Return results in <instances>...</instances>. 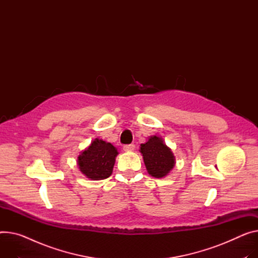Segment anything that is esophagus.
<instances>
[{
  "label": "esophagus",
  "mask_w": 258,
  "mask_h": 258,
  "mask_svg": "<svg viewBox=\"0 0 258 258\" xmlns=\"http://www.w3.org/2000/svg\"><path fill=\"white\" fill-rule=\"evenodd\" d=\"M134 149H135V146H134V145H126V146H124V148H123V150H124L125 152H132Z\"/></svg>",
  "instance_id": "34e87169"
}]
</instances>
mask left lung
I'll use <instances>...</instances> for the list:
<instances>
[{
	"label": "left lung",
	"mask_w": 258,
	"mask_h": 258,
	"mask_svg": "<svg viewBox=\"0 0 258 258\" xmlns=\"http://www.w3.org/2000/svg\"><path fill=\"white\" fill-rule=\"evenodd\" d=\"M140 152L148 173L153 177H165L175 165V157L171 149L158 135L150 136L145 144L141 145Z\"/></svg>",
	"instance_id": "left-lung-1"
}]
</instances>
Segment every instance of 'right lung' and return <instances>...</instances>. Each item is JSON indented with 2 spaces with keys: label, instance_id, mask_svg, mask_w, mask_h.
Wrapping results in <instances>:
<instances>
[{
  "label": "right lung",
  "instance_id": "add662e5",
  "mask_svg": "<svg viewBox=\"0 0 258 258\" xmlns=\"http://www.w3.org/2000/svg\"><path fill=\"white\" fill-rule=\"evenodd\" d=\"M117 155V149L110 143L95 138L91 145L78 155L77 166L88 179L92 181L104 180L111 175Z\"/></svg>",
  "mask_w": 258,
  "mask_h": 258
}]
</instances>
